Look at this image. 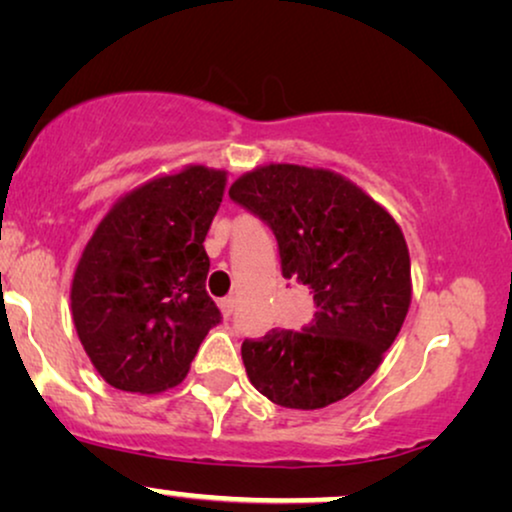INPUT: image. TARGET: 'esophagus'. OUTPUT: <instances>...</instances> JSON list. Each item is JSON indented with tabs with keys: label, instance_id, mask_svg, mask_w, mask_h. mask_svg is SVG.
I'll return each instance as SVG.
<instances>
[{
	"label": "esophagus",
	"instance_id": "34e87169",
	"mask_svg": "<svg viewBox=\"0 0 512 512\" xmlns=\"http://www.w3.org/2000/svg\"><path fill=\"white\" fill-rule=\"evenodd\" d=\"M219 307H221L223 317L230 319V317H233V312H235V298H223L221 303H219Z\"/></svg>",
	"mask_w": 512,
	"mask_h": 512
}]
</instances>
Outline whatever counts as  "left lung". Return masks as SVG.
Returning <instances> with one entry per match:
<instances>
[{
	"mask_svg": "<svg viewBox=\"0 0 512 512\" xmlns=\"http://www.w3.org/2000/svg\"><path fill=\"white\" fill-rule=\"evenodd\" d=\"M230 200L275 233L286 279L312 296L300 331L242 342L254 387L296 410L326 408L382 363L410 307V256L398 223L340 174L265 165L230 186Z\"/></svg>",
	"mask_w": 512,
	"mask_h": 512,
	"instance_id": "obj_1",
	"label": "left lung"
}]
</instances>
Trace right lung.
Listing matches in <instances>:
<instances>
[{
  "instance_id": "right-lung-1",
  "label": "right lung",
  "mask_w": 512,
  "mask_h": 512,
  "mask_svg": "<svg viewBox=\"0 0 512 512\" xmlns=\"http://www.w3.org/2000/svg\"><path fill=\"white\" fill-rule=\"evenodd\" d=\"M226 172L193 165L118 200L83 249L72 282L74 326L104 380L156 394L184 380L209 328L221 324L205 289L202 242Z\"/></svg>"
}]
</instances>
